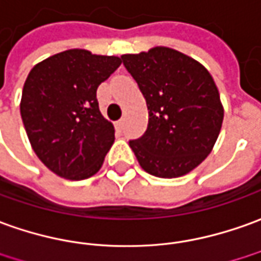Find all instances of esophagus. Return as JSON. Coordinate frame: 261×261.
Masks as SVG:
<instances>
[{
    "label": "esophagus",
    "instance_id": "1",
    "mask_svg": "<svg viewBox=\"0 0 261 261\" xmlns=\"http://www.w3.org/2000/svg\"><path fill=\"white\" fill-rule=\"evenodd\" d=\"M123 126H125V119H119L118 122H116V127H118L119 130H122Z\"/></svg>",
    "mask_w": 261,
    "mask_h": 261
}]
</instances>
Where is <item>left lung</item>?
<instances>
[{
  "instance_id": "obj_1",
  "label": "left lung",
  "mask_w": 261,
  "mask_h": 261,
  "mask_svg": "<svg viewBox=\"0 0 261 261\" xmlns=\"http://www.w3.org/2000/svg\"><path fill=\"white\" fill-rule=\"evenodd\" d=\"M120 61L138 82L149 112L148 129L129 142L149 175H188L213 150L224 109L215 79L192 57L168 46L125 54Z\"/></svg>"
}]
</instances>
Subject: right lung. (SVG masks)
Wrapping results in <instances>:
<instances>
[{
    "mask_svg": "<svg viewBox=\"0 0 261 261\" xmlns=\"http://www.w3.org/2000/svg\"><path fill=\"white\" fill-rule=\"evenodd\" d=\"M119 57L66 49L38 62L25 79L19 112L38 159L55 175L84 180L99 172L115 141L96 89Z\"/></svg>",
    "mask_w": 261,
    "mask_h": 261,
    "instance_id": "obj_1",
    "label": "right lung"
}]
</instances>
